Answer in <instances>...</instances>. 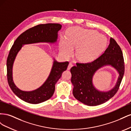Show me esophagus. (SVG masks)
<instances>
[{"instance_id": "34e87169", "label": "esophagus", "mask_w": 131, "mask_h": 131, "mask_svg": "<svg viewBox=\"0 0 131 131\" xmlns=\"http://www.w3.org/2000/svg\"><path fill=\"white\" fill-rule=\"evenodd\" d=\"M72 67H73V64H72V63H69V64H68V67H67V69H68V70H70V68H72Z\"/></svg>"}]
</instances>
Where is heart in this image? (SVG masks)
I'll list each match as a JSON object with an SVG mask.
<instances>
[{
    "label": "heart",
    "instance_id": "b5f03b06",
    "mask_svg": "<svg viewBox=\"0 0 131 131\" xmlns=\"http://www.w3.org/2000/svg\"><path fill=\"white\" fill-rule=\"evenodd\" d=\"M106 44V38L96 30L72 28L68 32V38H62L60 51L64 56L69 57L73 53V48L78 47L77 58L81 61L88 62L102 53Z\"/></svg>",
    "mask_w": 131,
    "mask_h": 131
}]
</instances>
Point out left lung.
<instances>
[{"mask_svg":"<svg viewBox=\"0 0 131 131\" xmlns=\"http://www.w3.org/2000/svg\"><path fill=\"white\" fill-rule=\"evenodd\" d=\"M111 65L118 72L119 76L114 88L107 92L95 88L92 82L93 76L102 66ZM71 81L74 86L73 93L79 101L89 106H96L104 103L112 98L119 89L125 72L123 54L120 47L112 38L104 52L96 59L86 63H77L70 69Z\"/></svg>","mask_w":131,"mask_h":131,"instance_id":"left-lung-1","label":"left lung"}]
</instances>
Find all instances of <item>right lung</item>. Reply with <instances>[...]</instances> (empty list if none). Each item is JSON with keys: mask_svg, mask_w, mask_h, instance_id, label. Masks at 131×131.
Instances as JSON below:
<instances>
[{"mask_svg": "<svg viewBox=\"0 0 131 131\" xmlns=\"http://www.w3.org/2000/svg\"><path fill=\"white\" fill-rule=\"evenodd\" d=\"M61 28L62 26L58 23H47L34 26L22 33L12 46L6 62L7 81L13 92L22 100L31 104H39L49 100L54 92L55 84L61 77L62 73L67 69L69 62H58L54 59L50 74L43 85L32 91H23L16 86L13 79V67L17 54L23 45L56 42L58 31Z\"/></svg>", "mask_w": 131, "mask_h": 131, "instance_id": "obj_1", "label": "right lung"}]
</instances>
